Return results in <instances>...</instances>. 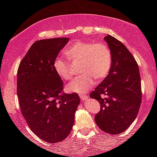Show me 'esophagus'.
I'll list each match as a JSON object with an SVG mask.
<instances>
[{"label": "esophagus", "mask_w": 157, "mask_h": 157, "mask_svg": "<svg viewBox=\"0 0 157 157\" xmlns=\"http://www.w3.org/2000/svg\"><path fill=\"white\" fill-rule=\"evenodd\" d=\"M79 96H80V99L83 101L87 100V99L89 98V96H87V95H85V94H80L79 95Z\"/></svg>", "instance_id": "34e87169"}]
</instances>
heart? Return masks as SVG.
<instances>
[{"label": "heart", "instance_id": "heart-1", "mask_svg": "<svg viewBox=\"0 0 157 157\" xmlns=\"http://www.w3.org/2000/svg\"><path fill=\"white\" fill-rule=\"evenodd\" d=\"M64 55L71 62L80 61L79 72L82 74L67 85L69 92L84 93L93 86L94 79L96 82L104 80L109 75L112 67V52L103 42L77 41L64 49ZM53 67L61 80L67 81L72 77L68 63L63 58H55Z\"/></svg>", "mask_w": 157, "mask_h": 157}]
</instances>
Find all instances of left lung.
<instances>
[{
  "label": "left lung",
  "mask_w": 157,
  "mask_h": 157,
  "mask_svg": "<svg viewBox=\"0 0 157 157\" xmlns=\"http://www.w3.org/2000/svg\"><path fill=\"white\" fill-rule=\"evenodd\" d=\"M112 52L109 75L90 94L100 104L95 115L97 126L110 134L122 133L132 124L141 104L138 64L125 45L113 36L105 37Z\"/></svg>",
  "instance_id": "1"
}]
</instances>
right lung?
Here are the masks:
<instances>
[{
	"mask_svg": "<svg viewBox=\"0 0 157 157\" xmlns=\"http://www.w3.org/2000/svg\"><path fill=\"white\" fill-rule=\"evenodd\" d=\"M68 38L35 42L17 70V96L20 111L30 129L48 143L61 142L71 133L80 104L77 93L63 92L62 80L53 63Z\"/></svg>",
	"mask_w": 157,
	"mask_h": 157,
	"instance_id": "1",
	"label": "right lung"
}]
</instances>
